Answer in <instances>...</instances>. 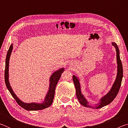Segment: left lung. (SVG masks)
<instances>
[{
    "instance_id": "obj_1",
    "label": "left lung",
    "mask_w": 128,
    "mask_h": 128,
    "mask_svg": "<svg viewBox=\"0 0 128 128\" xmlns=\"http://www.w3.org/2000/svg\"><path fill=\"white\" fill-rule=\"evenodd\" d=\"M112 45L115 47L116 50L117 62H118V74H117V77L115 80V82H114L113 86H112L111 90L110 91V92L107 95H106L104 96H103L100 99V102L98 103V104L95 105L94 107H92V106H90L88 104L87 100L84 98V95L81 94V88H80L78 79L74 75L73 76V81L74 82V84L76 87V95L78 100L79 102L81 105L85 106L86 107L98 109V108H101L103 107L104 106L109 104L116 98V96H117V95H118L119 92V90H120L123 77L122 65L120 60V55H119L120 52H119V49L118 45L115 43H112Z\"/></svg>"
}]
</instances>
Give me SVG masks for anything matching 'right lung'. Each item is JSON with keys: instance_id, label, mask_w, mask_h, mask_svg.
<instances>
[{"instance_id": "right-lung-1", "label": "right lung", "mask_w": 128, "mask_h": 128, "mask_svg": "<svg viewBox=\"0 0 128 128\" xmlns=\"http://www.w3.org/2000/svg\"><path fill=\"white\" fill-rule=\"evenodd\" d=\"M13 49V44H11L9 50L7 52V56H6V66H5V71H4V79H5V83L6 86L9 90L10 94H11L12 96L14 97V98L16 101V102L18 103L19 106H20L21 107H22L24 109L26 110H28V111H36V110H40L44 109L47 107H50L52 103V102L54 98V96H55V91L56 86L57 85L58 81L61 77L62 74V72H64V68L60 69L58 71H56L54 72L50 77V88L48 93L46 95V98L44 102L43 103H25L22 102L19 99L17 96L13 92L11 87L10 85V82L8 81V66H9V60L10 54L12 52Z\"/></svg>"}]
</instances>
